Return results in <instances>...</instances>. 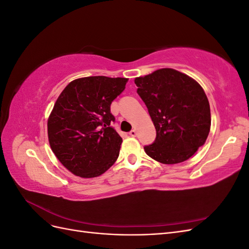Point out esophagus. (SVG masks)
<instances>
[{
	"label": "esophagus",
	"instance_id": "obj_1",
	"mask_svg": "<svg viewBox=\"0 0 249 249\" xmlns=\"http://www.w3.org/2000/svg\"><path fill=\"white\" fill-rule=\"evenodd\" d=\"M129 134H130L131 137H135V136H136V135H137V132H136V130H132Z\"/></svg>",
	"mask_w": 249,
	"mask_h": 249
}]
</instances>
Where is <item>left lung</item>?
I'll list each match as a JSON object with an SVG mask.
<instances>
[{
    "instance_id": "8db88e82",
    "label": "left lung",
    "mask_w": 249,
    "mask_h": 249,
    "mask_svg": "<svg viewBox=\"0 0 249 249\" xmlns=\"http://www.w3.org/2000/svg\"><path fill=\"white\" fill-rule=\"evenodd\" d=\"M156 127L147 156L163 164L189 159L205 144L211 127L208 97L198 83L172 69H161L135 79Z\"/></svg>"
}]
</instances>
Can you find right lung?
Masks as SVG:
<instances>
[{
    "label": "right lung",
    "mask_w": 249,
    "mask_h": 249,
    "mask_svg": "<svg viewBox=\"0 0 249 249\" xmlns=\"http://www.w3.org/2000/svg\"><path fill=\"white\" fill-rule=\"evenodd\" d=\"M129 79L104 76L71 81L60 93L48 119L50 146L74 176L90 178L117 160L123 138L110 124V106Z\"/></svg>",
    "instance_id": "1"
}]
</instances>
